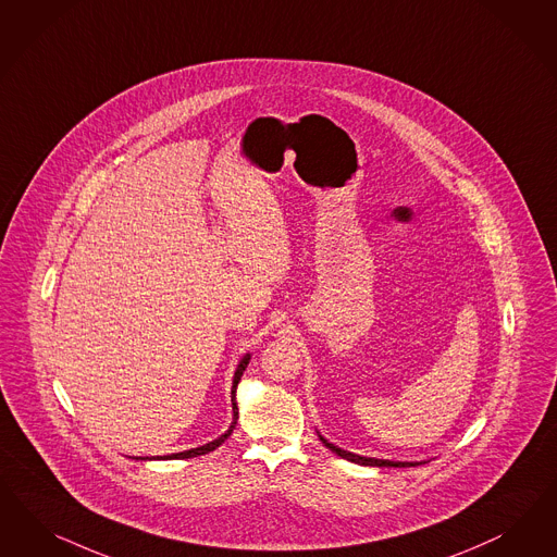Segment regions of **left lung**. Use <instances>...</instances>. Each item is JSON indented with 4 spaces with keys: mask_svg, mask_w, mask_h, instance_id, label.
Segmentation results:
<instances>
[{
    "mask_svg": "<svg viewBox=\"0 0 557 557\" xmlns=\"http://www.w3.org/2000/svg\"><path fill=\"white\" fill-rule=\"evenodd\" d=\"M318 436H320V441H322L323 445L327 447V449L332 450V453H336L338 457L342 459H346V461H352V463H359V466H369V467H416L422 466V463H429V461H389V459H377V457H362V455H357V453H350V450L341 449V447H336L334 443H330L325 436H323L322 432L318 431Z\"/></svg>",
    "mask_w": 557,
    "mask_h": 557,
    "instance_id": "8db88e82",
    "label": "left lung"
}]
</instances>
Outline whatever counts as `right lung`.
<instances>
[{
    "instance_id": "obj_1",
    "label": "right lung",
    "mask_w": 557,
    "mask_h": 557,
    "mask_svg": "<svg viewBox=\"0 0 557 557\" xmlns=\"http://www.w3.org/2000/svg\"><path fill=\"white\" fill-rule=\"evenodd\" d=\"M251 355L250 352H246L242 360H239V364H237V369H235L234 373V385H232V408H234V420H232V424H230V429L223 432L221 436H216L215 441H211V443H207V445H202V447H197V449L190 450H182V453H172V455H158V457H139L141 461L145 459H162V461H170V459H190V457H198V455H207V453H211V450H215L219 445H223L225 441H227V436L234 432L235 424H237V401H235V394H237V383L242 381V375H244V371H246V367H248V362H250Z\"/></svg>"
}]
</instances>
